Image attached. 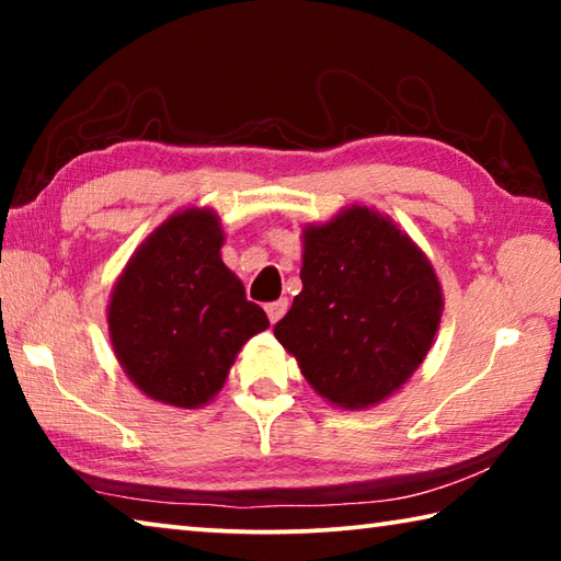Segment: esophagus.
Instances as JSON below:
<instances>
[{
	"instance_id": "esophagus-1",
	"label": "esophagus",
	"mask_w": 561,
	"mask_h": 561,
	"mask_svg": "<svg viewBox=\"0 0 561 561\" xmlns=\"http://www.w3.org/2000/svg\"><path fill=\"white\" fill-rule=\"evenodd\" d=\"M287 309H289V301H287V299H277V301L267 304V317H270L272 324H277V321H279L284 314H287Z\"/></svg>"
}]
</instances>
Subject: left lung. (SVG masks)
I'll use <instances>...</instances> for the list:
<instances>
[{
    "instance_id": "left-lung-1",
    "label": "left lung",
    "mask_w": 561,
    "mask_h": 561,
    "mask_svg": "<svg viewBox=\"0 0 561 561\" xmlns=\"http://www.w3.org/2000/svg\"><path fill=\"white\" fill-rule=\"evenodd\" d=\"M301 284L274 336L331 403H381L428 354L443 314L440 284L388 217L348 207L307 227Z\"/></svg>"
}]
</instances>
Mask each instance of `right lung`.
Segmentation results:
<instances>
[{"instance_id":"obj_1","label":"right lung","mask_w":561,"mask_h":561,"mask_svg":"<svg viewBox=\"0 0 561 561\" xmlns=\"http://www.w3.org/2000/svg\"><path fill=\"white\" fill-rule=\"evenodd\" d=\"M220 247L213 213H178L140 244L113 289V348L130 381L156 401L207 403L244 341L270 327L225 267Z\"/></svg>"}]
</instances>
